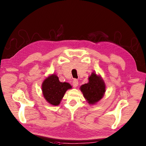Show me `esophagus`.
<instances>
[{
	"label": "esophagus",
	"instance_id": "34e87169",
	"mask_svg": "<svg viewBox=\"0 0 146 146\" xmlns=\"http://www.w3.org/2000/svg\"><path fill=\"white\" fill-rule=\"evenodd\" d=\"M78 85V81L76 79H74L73 81V86L74 88H76Z\"/></svg>",
	"mask_w": 146,
	"mask_h": 146
}]
</instances>
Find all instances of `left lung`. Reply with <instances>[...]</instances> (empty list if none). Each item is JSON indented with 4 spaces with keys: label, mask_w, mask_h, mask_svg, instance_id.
<instances>
[{
    "label": "left lung",
    "mask_w": 146,
    "mask_h": 146,
    "mask_svg": "<svg viewBox=\"0 0 146 146\" xmlns=\"http://www.w3.org/2000/svg\"><path fill=\"white\" fill-rule=\"evenodd\" d=\"M88 83L81 85L80 89L89 104L94 105L99 102L105 94L106 84L102 78L93 72L88 78Z\"/></svg>",
    "instance_id": "1"
}]
</instances>
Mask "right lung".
<instances>
[{"instance_id":"1","label":"right lung","mask_w":146,"mask_h":146,"mask_svg":"<svg viewBox=\"0 0 146 146\" xmlns=\"http://www.w3.org/2000/svg\"><path fill=\"white\" fill-rule=\"evenodd\" d=\"M42 92L44 99L52 106H57L68 89L72 88L68 83L59 81L55 74H50L44 79L42 83Z\"/></svg>"}]
</instances>
